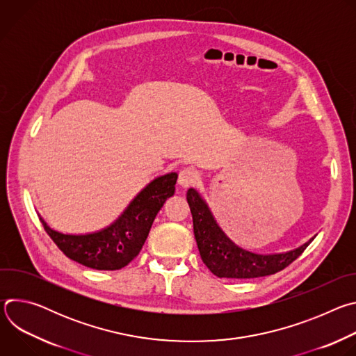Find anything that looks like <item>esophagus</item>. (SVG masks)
<instances>
[{"label": "esophagus", "mask_w": 356, "mask_h": 356, "mask_svg": "<svg viewBox=\"0 0 356 356\" xmlns=\"http://www.w3.org/2000/svg\"><path fill=\"white\" fill-rule=\"evenodd\" d=\"M197 179H198V173L191 168H186V169L180 170V173H179V184L184 188L194 184L197 181Z\"/></svg>", "instance_id": "esophagus-1"}]
</instances>
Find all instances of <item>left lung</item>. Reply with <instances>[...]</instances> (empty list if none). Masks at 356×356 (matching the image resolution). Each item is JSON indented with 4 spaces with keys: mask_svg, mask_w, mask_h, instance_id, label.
Returning <instances> with one entry per match:
<instances>
[{
    "mask_svg": "<svg viewBox=\"0 0 356 356\" xmlns=\"http://www.w3.org/2000/svg\"><path fill=\"white\" fill-rule=\"evenodd\" d=\"M187 202L193 216V228L200 257L218 277L253 279L277 273L296 261L314 238L304 245L284 252L261 255L234 243L217 224L206 200L195 188H188Z\"/></svg>",
    "mask_w": 356,
    "mask_h": 356,
    "instance_id": "1",
    "label": "left lung"
}]
</instances>
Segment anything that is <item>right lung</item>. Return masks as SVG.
<instances>
[{"label": "right lung", "instance_id": "1", "mask_svg": "<svg viewBox=\"0 0 356 356\" xmlns=\"http://www.w3.org/2000/svg\"><path fill=\"white\" fill-rule=\"evenodd\" d=\"M177 173L152 180L129 202L124 213L107 228L91 234H63L39 220L58 248L72 261L97 270H118L140 252L155 217L165 201L175 194Z\"/></svg>", "mask_w": 356, "mask_h": 356}]
</instances>
